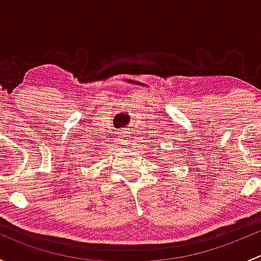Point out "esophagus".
<instances>
[{
  "instance_id": "esophagus-1",
  "label": "esophagus",
  "mask_w": 261,
  "mask_h": 261,
  "mask_svg": "<svg viewBox=\"0 0 261 261\" xmlns=\"http://www.w3.org/2000/svg\"><path fill=\"white\" fill-rule=\"evenodd\" d=\"M121 138V141H122V143H125V144H128L127 141H128V139L126 138V136H120Z\"/></svg>"
}]
</instances>
